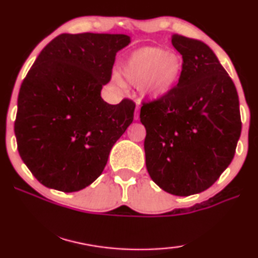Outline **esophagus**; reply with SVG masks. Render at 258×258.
I'll use <instances>...</instances> for the list:
<instances>
[{
  "mask_svg": "<svg viewBox=\"0 0 258 258\" xmlns=\"http://www.w3.org/2000/svg\"><path fill=\"white\" fill-rule=\"evenodd\" d=\"M134 118H135L136 121L140 118V105L136 106V111H135V116H134Z\"/></svg>",
  "mask_w": 258,
  "mask_h": 258,
  "instance_id": "1",
  "label": "esophagus"
}]
</instances>
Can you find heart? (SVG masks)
Segmentation results:
<instances>
[{"label":"heart","instance_id":"heart-1","mask_svg":"<svg viewBox=\"0 0 258 258\" xmlns=\"http://www.w3.org/2000/svg\"><path fill=\"white\" fill-rule=\"evenodd\" d=\"M182 68V59L178 54L160 47H143L132 53L123 66V73L125 79L141 88L146 96L160 98L178 84ZM113 79L123 85L118 76Z\"/></svg>","mask_w":258,"mask_h":258}]
</instances>
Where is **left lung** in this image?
I'll use <instances>...</instances> for the list:
<instances>
[{
	"mask_svg": "<svg viewBox=\"0 0 258 258\" xmlns=\"http://www.w3.org/2000/svg\"><path fill=\"white\" fill-rule=\"evenodd\" d=\"M172 43L182 55L181 77L167 95L142 102L140 118L150 178L187 197L212 186L231 163L242 121L236 86L212 49L180 34Z\"/></svg>",
	"mask_w": 258,
	"mask_h": 258,
	"instance_id": "left-lung-1",
	"label": "left lung"
}]
</instances>
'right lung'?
Segmentation results:
<instances>
[{
	"instance_id": "add662e5",
	"label": "right lung",
	"mask_w": 258,
	"mask_h": 258,
	"mask_svg": "<svg viewBox=\"0 0 258 258\" xmlns=\"http://www.w3.org/2000/svg\"><path fill=\"white\" fill-rule=\"evenodd\" d=\"M125 34H60L23 79L14 132L22 161L48 188L77 192L102 174L110 150L134 119L135 103L100 97Z\"/></svg>"
}]
</instances>
